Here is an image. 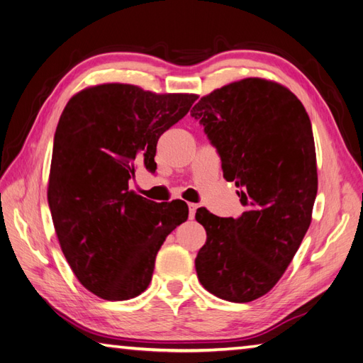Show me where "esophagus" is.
<instances>
[{
	"label": "esophagus",
	"mask_w": 363,
	"mask_h": 363,
	"mask_svg": "<svg viewBox=\"0 0 363 363\" xmlns=\"http://www.w3.org/2000/svg\"><path fill=\"white\" fill-rule=\"evenodd\" d=\"M196 208H198V204H195V202H189V215H190V218L195 216Z\"/></svg>",
	"instance_id": "34e87169"
}]
</instances>
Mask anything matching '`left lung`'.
<instances>
[{
  "label": "left lung",
  "instance_id": "obj_1",
  "mask_svg": "<svg viewBox=\"0 0 363 363\" xmlns=\"http://www.w3.org/2000/svg\"><path fill=\"white\" fill-rule=\"evenodd\" d=\"M190 114L204 125L246 207L237 220L196 210L207 233L198 278L223 300L254 301L283 277L313 220L318 179L309 116L294 92L258 77L212 91Z\"/></svg>",
  "mask_w": 363,
  "mask_h": 363
}]
</instances>
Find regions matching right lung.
Instances as JSON below:
<instances>
[{
	"label": "right lung",
	"instance_id": "1",
	"mask_svg": "<svg viewBox=\"0 0 363 363\" xmlns=\"http://www.w3.org/2000/svg\"><path fill=\"white\" fill-rule=\"evenodd\" d=\"M196 99L102 83L65 106L48 202L67 264L94 296L122 301L145 291L167 235L189 218L184 201L156 204L130 190L128 181L139 165L156 170L157 139Z\"/></svg>",
	"mask_w": 363,
	"mask_h": 363
}]
</instances>
